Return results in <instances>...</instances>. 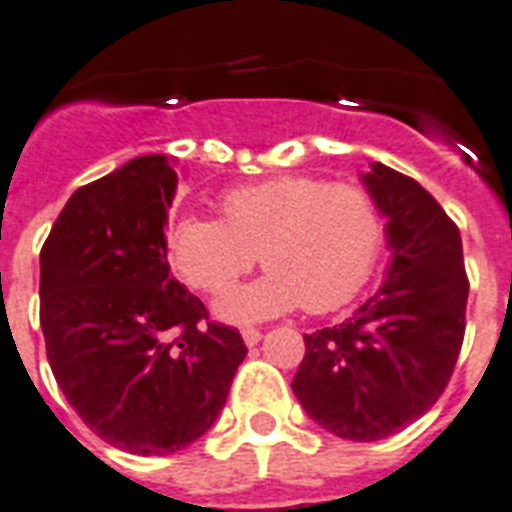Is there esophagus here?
<instances>
[{"instance_id": "esophagus-1", "label": "esophagus", "mask_w": 512, "mask_h": 512, "mask_svg": "<svg viewBox=\"0 0 512 512\" xmlns=\"http://www.w3.org/2000/svg\"><path fill=\"white\" fill-rule=\"evenodd\" d=\"M240 334H243V342H246L248 347H256V344L261 342V331L253 329V326H246V329L240 331Z\"/></svg>"}]
</instances>
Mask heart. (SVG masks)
I'll return each mask as SVG.
<instances>
[{
    "mask_svg": "<svg viewBox=\"0 0 512 512\" xmlns=\"http://www.w3.org/2000/svg\"><path fill=\"white\" fill-rule=\"evenodd\" d=\"M222 220L183 214L168 253L191 287L220 295L253 264L269 272L220 300L225 321L248 323L303 305L326 313L355 298L386 246V214L360 183L277 176L220 196Z\"/></svg>",
    "mask_w": 512,
    "mask_h": 512,
    "instance_id": "1",
    "label": "heart"
}]
</instances>
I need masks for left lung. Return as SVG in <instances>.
I'll return each instance as SVG.
<instances>
[{"label":"left lung","instance_id":"left-lung-1","mask_svg":"<svg viewBox=\"0 0 512 512\" xmlns=\"http://www.w3.org/2000/svg\"><path fill=\"white\" fill-rule=\"evenodd\" d=\"M362 181L388 217V277L352 318L305 334L292 391L323 430L370 443L412 425L451 381L469 277L461 233L430 191L383 163Z\"/></svg>","mask_w":512,"mask_h":512}]
</instances>
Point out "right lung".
<instances>
[{
    "label": "right lung",
    "mask_w": 512,
    "mask_h": 512,
    "mask_svg": "<svg viewBox=\"0 0 512 512\" xmlns=\"http://www.w3.org/2000/svg\"><path fill=\"white\" fill-rule=\"evenodd\" d=\"M170 157H134L69 196L41 248V329L61 393L90 430L137 456L214 425L248 347L170 274Z\"/></svg>",
    "instance_id": "right-lung-1"
}]
</instances>
